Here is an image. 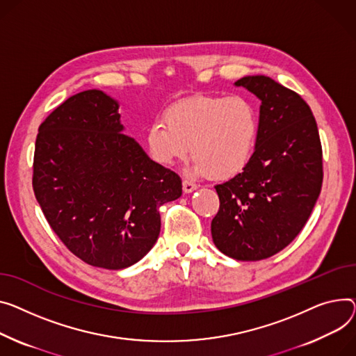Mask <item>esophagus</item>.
I'll return each instance as SVG.
<instances>
[{
    "mask_svg": "<svg viewBox=\"0 0 356 356\" xmlns=\"http://www.w3.org/2000/svg\"><path fill=\"white\" fill-rule=\"evenodd\" d=\"M197 188V184H195L193 181H188V180H183V192L184 193H192Z\"/></svg>",
    "mask_w": 356,
    "mask_h": 356,
    "instance_id": "34e87169",
    "label": "esophagus"
}]
</instances>
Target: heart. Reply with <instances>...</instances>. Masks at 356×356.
I'll list each match as a JSON object with an SVG mask.
<instances>
[{
  "label": "heart",
  "instance_id": "obj_1",
  "mask_svg": "<svg viewBox=\"0 0 356 356\" xmlns=\"http://www.w3.org/2000/svg\"><path fill=\"white\" fill-rule=\"evenodd\" d=\"M146 134L150 156L163 165L195 156L187 172L229 179L250 161L260 130L259 111L242 96L186 99L164 111Z\"/></svg>",
  "mask_w": 356,
  "mask_h": 356
}]
</instances>
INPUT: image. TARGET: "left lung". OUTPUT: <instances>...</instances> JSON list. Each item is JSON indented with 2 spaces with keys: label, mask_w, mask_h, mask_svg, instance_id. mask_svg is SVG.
Masks as SVG:
<instances>
[{
  "label": "left lung",
  "mask_w": 356,
  "mask_h": 356,
  "mask_svg": "<svg viewBox=\"0 0 356 356\" xmlns=\"http://www.w3.org/2000/svg\"><path fill=\"white\" fill-rule=\"evenodd\" d=\"M260 100V130L242 173L216 184L211 220L216 248L236 260H262L285 249L309 219L322 187V146L311 107L266 76L234 83Z\"/></svg>",
  "instance_id": "obj_1"
}]
</instances>
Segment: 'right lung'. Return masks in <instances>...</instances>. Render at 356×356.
<instances>
[{"mask_svg": "<svg viewBox=\"0 0 356 356\" xmlns=\"http://www.w3.org/2000/svg\"><path fill=\"white\" fill-rule=\"evenodd\" d=\"M118 102L102 90L67 99L41 123L34 195L83 262L110 270L137 264L160 233V206L181 196L180 177L123 133Z\"/></svg>", "mask_w": 356, "mask_h": 356, "instance_id": "add662e5", "label": "right lung"}]
</instances>
